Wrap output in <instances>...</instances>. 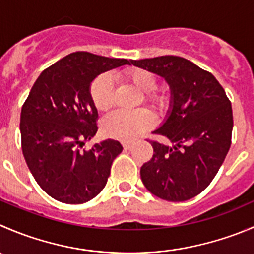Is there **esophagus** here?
Listing matches in <instances>:
<instances>
[{
	"label": "esophagus",
	"mask_w": 254,
	"mask_h": 254,
	"mask_svg": "<svg viewBox=\"0 0 254 254\" xmlns=\"http://www.w3.org/2000/svg\"><path fill=\"white\" fill-rule=\"evenodd\" d=\"M122 145H123V147H124L125 150H129L130 147H131L132 144H131V142H130V141H123Z\"/></svg>",
	"instance_id": "esophagus-1"
}]
</instances>
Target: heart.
<instances>
[{"instance_id": "b5f03b06", "label": "heart", "mask_w": 254, "mask_h": 254, "mask_svg": "<svg viewBox=\"0 0 254 254\" xmlns=\"http://www.w3.org/2000/svg\"><path fill=\"white\" fill-rule=\"evenodd\" d=\"M124 78L131 83L136 89L144 93L145 102L149 103L154 109L164 112L169 105V97L164 93H154L157 82L152 73L140 68H130L124 72ZM90 98L93 104L100 112H107L114 103V89L113 80L108 74L99 75L90 87ZM154 124L151 113L146 109H139L135 112H118L108 115L102 123L103 131L107 136L119 139L123 141L136 139L137 136L149 130Z\"/></svg>"}]
</instances>
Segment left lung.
<instances>
[{
    "label": "left lung",
    "instance_id": "obj_1",
    "mask_svg": "<svg viewBox=\"0 0 254 254\" xmlns=\"http://www.w3.org/2000/svg\"><path fill=\"white\" fill-rule=\"evenodd\" d=\"M131 64L164 78L170 88V108L154 134L171 145L150 141L154 155L140 169L142 184L162 200H190L211 184L230 150L231 102L211 73L182 57L139 59Z\"/></svg>",
    "mask_w": 254,
    "mask_h": 254
}]
</instances>
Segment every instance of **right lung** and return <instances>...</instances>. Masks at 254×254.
Listing matches in <instances>:
<instances>
[{
    "label": "right lung",
    "mask_w": 254,
    "mask_h": 254,
    "mask_svg": "<svg viewBox=\"0 0 254 254\" xmlns=\"http://www.w3.org/2000/svg\"><path fill=\"white\" fill-rule=\"evenodd\" d=\"M130 61L74 52L37 78L21 112L22 151L44 192L63 203H84L99 195L119 141L103 140L82 150L98 131L90 87L98 75Z\"/></svg>",
    "instance_id": "obj_1"
}]
</instances>
